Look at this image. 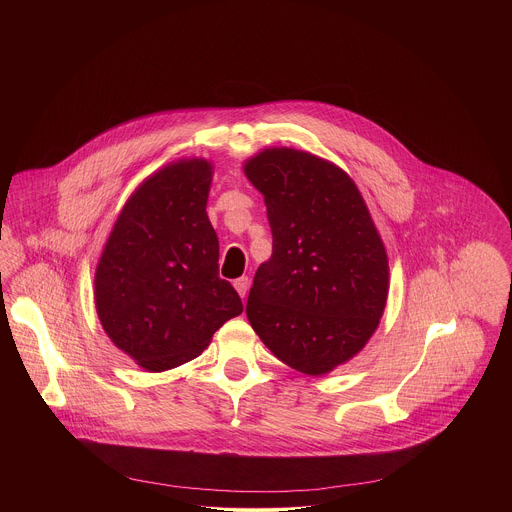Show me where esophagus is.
<instances>
[{"label": "esophagus", "instance_id": "esophagus-1", "mask_svg": "<svg viewBox=\"0 0 512 512\" xmlns=\"http://www.w3.org/2000/svg\"><path fill=\"white\" fill-rule=\"evenodd\" d=\"M234 288H236L238 295L244 299L246 293H248V288H250V280H248L246 276H242V278H238V280L234 282Z\"/></svg>", "mask_w": 512, "mask_h": 512}]
</instances>
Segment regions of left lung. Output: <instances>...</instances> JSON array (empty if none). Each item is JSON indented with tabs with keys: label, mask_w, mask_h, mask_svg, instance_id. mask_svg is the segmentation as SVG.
Returning <instances> with one entry per match:
<instances>
[{
	"label": "left lung",
	"mask_w": 512,
	"mask_h": 512,
	"mask_svg": "<svg viewBox=\"0 0 512 512\" xmlns=\"http://www.w3.org/2000/svg\"><path fill=\"white\" fill-rule=\"evenodd\" d=\"M264 195L272 256L260 264L246 315L288 366L323 376L365 349L386 307L390 268L365 199L347 171L293 147L244 161Z\"/></svg>",
	"instance_id": "8db88e82"
}]
</instances>
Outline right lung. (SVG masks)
<instances>
[{"label": "right lung", "instance_id": "add662e5", "mask_svg": "<svg viewBox=\"0 0 512 512\" xmlns=\"http://www.w3.org/2000/svg\"><path fill=\"white\" fill-rule=\"evenodd\" d=\"M215 165L171 161L146 177L114 222L94 272V303L110 341L147 372L199 357L242 313L219 278V238L207 215Z\"/></svg>", "mask_w": 512, "mask_h": 512}]
</instances>
